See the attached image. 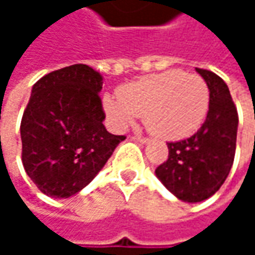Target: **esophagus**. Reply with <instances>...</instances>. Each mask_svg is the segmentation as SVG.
Returning a JSON list of instances; mask_svg holds the SVG:
<instances>
[{"label": "esophagus", "mask_w": 255, "mask_h": 255, "mask_svg": "<svg viewBox=\"0 0 255 255\" xmlns=\"http://www.w3.org/2000/svg\"><path fill=\"white\" fill-rule=\"evenodd\" d=\"M131 140H134V141H138V143H143V144L149 143V138H146V137H141V135H131Z\"/></svg>", "instance_id": "obj_1"}]
</instances>
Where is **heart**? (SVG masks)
I'll return each mask as SVG.
<instances>
[{
    "label": "heart",
    "mask_w": 255,
    "mask_h": 255,
    "mask_svg": "<svg viewBox=\"0 0 255 255\" xmlns=\"http://www.w3.org/2000/svg\"><path fill=\"white\" fill-rule=\"evenodd\" d=\"M208 106L205 81L180 69L131 82L120 90V97H103V109L115 127L126 128L135 117H143L146 128L164 140L193 134L204 123Z\"/></svg>",
    "instance_id": "1"
}]
</instances>
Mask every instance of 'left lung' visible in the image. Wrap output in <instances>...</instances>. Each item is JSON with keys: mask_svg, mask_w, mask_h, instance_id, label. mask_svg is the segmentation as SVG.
<instances>
[{"mask_svg": "<svg viewBox=\"0 0 255 255\" xmlns=\"http://www.w3.org/2000/svg\"><path fill=\"white\" fill-rule=\"evenodd\" d=\"M210 90L205 123L192 137L170 141L168 159L155 174L180 201L201 202L213 196L230 173L236 150L238 112L226 82L196 68Z\"/></svg>", "mask_w": 255, "mask_h": 255, "instance_id": "1", "label": "left lung"}]
</instances>
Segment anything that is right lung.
<instances>
[{
    "mask_svg": "<svg viewBox=\"0 0 255 255\" xmlns=\"http://www.w3.org/2000/svg\"><path fill=\"white\" fill-rule=\"evenodd\" d=\"M102 85L93 68L72 65L32 87L20 124L22 162L47 196L69 198L82 190L126 140L103 126Z\"/></svg>",
    "mask_w": 255,
    "mask_h": 255,
    "instance_id": "right-lung-1",
    "label": "right lung"
}]
</instances>
